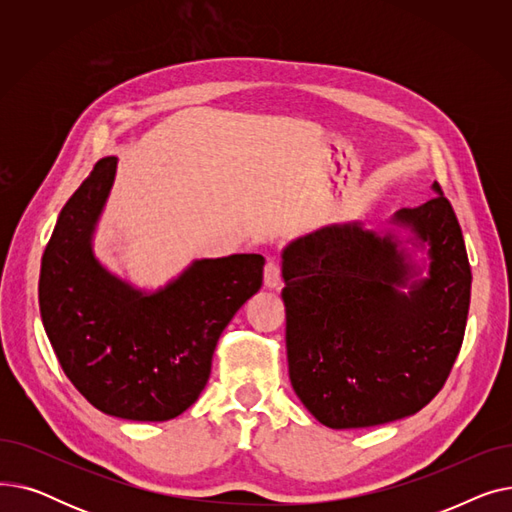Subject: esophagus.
Returning a JSON list of instances; mask_svg holds the SVG:
<instances>
[{"label":"esophagus","mask_w":512,"mask_h":512,"mask_svg":"<svg viewBox=\"0 0 512 512\" xmlns=\"http://www.w3.org/2000/svg\"><path fill=\"white\" fill-rule=\"evenodd\" d=\"M263 282H265V286H267V288H280V284H282V270H280L278 261L270 259V261L265 263V270H263Z\"/></svg>","instance_id":"esophagus-1"}]
</instances>
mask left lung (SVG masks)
I'll use <instances>...</instances> for the list:
<instances>
[{"instance_id": "obj_1", "label": "left lung", "mask_w": 512, "mask_h": 512, "mask_svg": "<svg viewBox=\"0 0 512 512\" xmlns=\"http://www.w3.org/2000/svg\"><path fill=\"white\" fill-rule=\"evenodd\" d=\"M432 188L434 199L392 215L405 238L346 222L282 251L290 384L326 427L415 415L442 390L461 351L471 265L450 201L438 182ZM407 241L428 245L425 279Z\"/></svg>"}]
</instances>
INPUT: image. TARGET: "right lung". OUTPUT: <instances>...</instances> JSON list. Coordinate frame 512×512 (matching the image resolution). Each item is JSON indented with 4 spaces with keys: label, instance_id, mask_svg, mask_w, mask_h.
I'll use <instances>...</instances> for the list:
<instances>
[{
    "label": "right lung",
    "instance_id": "right-lung-1",
    "mask_svg": "<svg viewBox=\"0 0 512 512\" xmlns=\"http://www.w3.org/2000/svg\"><path fill=\"white\" fill-rule=\"evenodd\" d=\"M118 157L99 159L68 199L41 259L45 334L74 388L105 415L168 421L203 392L224 328L263 284L265 259H197L153 292L99 263L93 234Z\"/></svg>",
    "mask_w": 512,
    "mask_h": 512
}]
</instances>
